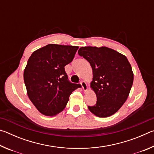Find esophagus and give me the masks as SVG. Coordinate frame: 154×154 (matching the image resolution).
Wrapping results in <instances>:
<instances>
[{
  "label": "esophagus",
  "instance_id": "obj_1",
  "mask_svg": "<svg viewBox=\"0 0 154 154\" xmlns=\"http://www.w3.org/2000/svg\"><path fill=\"white\" fill-rule=\"evenodd\" d=\"M81 85H82V89L83 90V91H87L88 88V85L87 83H85V82H83L82 81V82H81Z\"/></svg>",
  "mask_w": 154,
  "mask_h": 154
}]
</instances>
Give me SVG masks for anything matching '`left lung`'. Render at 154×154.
I'll list each match as a JSON object with an SVG mask.
<instances>
[{
  "instance_id": "1",
  "label": "left lung",
  "mask_w": 154,
  "mask_h": 154,
  "mask_svg": "<svg viewBox=\"0 0 154 154\" xmlns=\"http://www.w3.org/2000/svg\"><path fill=\"white\" fill-rule=\"evenodd\" d=\"M78 54L92 69L90 87L97 101L88 106L89 110L99 118L115 114L126 102L133 83L134 74L127 58L106 47H82Z\"/></svg>"
}]
</instances>
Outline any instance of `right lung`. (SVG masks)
<instances>
[{
  "label": "right lung",
  "mask_w": 154,
  "mask_h": 154,
  "mask_svg": "<svg viewBox=\"0 0 154 154\" xmlns=\"http://www.w3.org/2000/svg\"><path fill=\"white\" fill-rule=\"evenodd\" d=\"M78 48L49 44L34 51L28 59L24 72L27 94L43 115L54 116L63 111L70 95L81 87L68 80L64 70Z\"/></svg>",
  "instance_id": "right-lung-1"
}]
</instances>
